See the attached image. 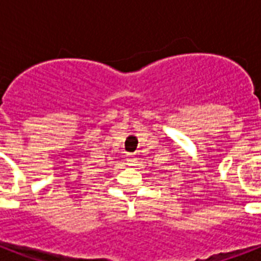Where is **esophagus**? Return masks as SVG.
<instances>
[{
    "label": "esophagus",
    "mask_w": 261,
    "mask_h": 261,
    "mask_svg": "<svg viewBox=\"0 0 261 261\" xmlns=\"http://www.w3.org/2000/svg\"><path fill=\"white\" fill-rule=\"evenodd\" d=\"M127 160H128L130 163H134V161H135V159H134V157H133V154L128 155V159H127Z\"/></svg>",
    "instance_id": "obj_1"
}]
</instances>
